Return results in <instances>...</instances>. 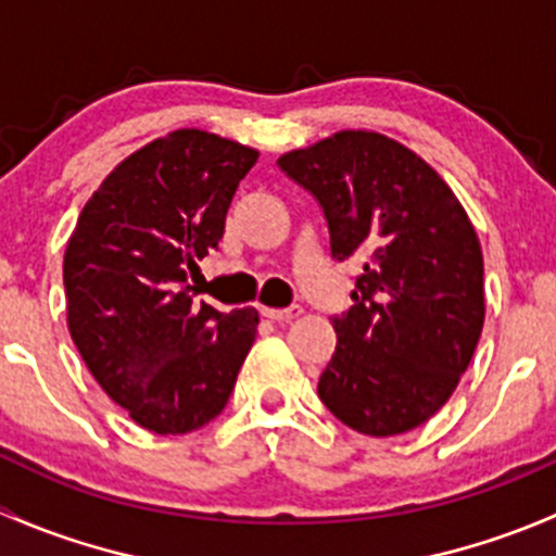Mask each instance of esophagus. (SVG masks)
<instances>
[{
	"mask_svg": "<svg viewBox=\"0 0 556 556\" xmlns=\"http://www.w3.org/2000/svg\"><path fill=\"white\" fill-rule=\"evenodd\" d=\"M263 312V317H268V319H277V323H290V319H295L299 317L301 312V306H288V309H261Z\"/></svg>",
	"mask_w": 556,
	"mask_h": 556,
	"instance_id": "esophagus-1",
	"label": "esophagus"
}]
</instances>
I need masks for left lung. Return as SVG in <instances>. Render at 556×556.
Masks as SVG:
<instances>
[{"label": "left lung", "instance_id": "1", "mask_svg": "<svg viewBox=\"0 0 556 556\" xmlns=\"http://www.w3.org/2000/svg\"><path fill=\"white\" fill-rule=\"evenodd\" d=\"M277 166L317 199L333 261L361 263L317 395L346 428L397 435L454 392L484 328V257L450 185L374 131H339Z\"/></svg>", "mask_w": 556, "mask_h": 556}]
</instances>
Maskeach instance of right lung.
I'll return each instance as SVG.
<instances>
[{
	"mask_svg": "<svg viewBox=\"0 0 556 556\" xmlns=\"http://www.w3.org/2000/svg\"><path fill=\"white\" fill-rule=\"evenodd\" d=\"M257 150L179 128L128 155L91 195L64 255L66 323L102 390L159 435L226 408L257 333L252 306L193 304L204 261Z\"/></svg>",
	"mask_w": 556,
	"mask_h": 556,
	"instance_id": "obj_1",
	"label": "right lung"
}]
</instances>
